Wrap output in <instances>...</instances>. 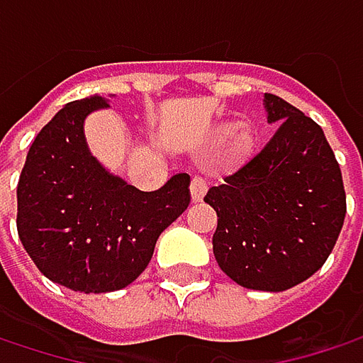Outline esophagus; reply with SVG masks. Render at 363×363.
Segmentation results:
<instances>
[{
    "label": "esophagus",
    "mask_w": 363,
    "mask_h": 363,
    "mask_svg": "<svg viewBox=\"0 0 363 363\" xmlns=\"http://www.w3.org/2000/svg\"><path fill=\"white\" fill-rule=\"evenodd\" d=\"M206 191H208V184H206L203 179H197V177H195V179L191 181V199H193L195 203L203 199Z\"/></svg>",
    "instance_id": "34e87169"
}]
</instances>
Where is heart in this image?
<instances>
[{"label":"heart","instance_id":"heart-1","mask_svg":"<svg viewBox=\"0 0 363 363\" xmlns=\"http://www.w3.org/2000/svg\"><path fill=\"white\" fill-rule=\"evenodd\" d=\"M210 143L214 147L227 145V162L229 166L238 168L250 162L258 151V132L250 123H235V121H220L210 136Z\"/></svg>","mask_w":363,"mask_h":363}]
</instances>
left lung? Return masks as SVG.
Wrapping results in <instances>:
<instances>
[{"label": "left lung", "instance_id": "left-lung-1", "mask_svg": "<svg viewBox=\"0 0 363 363\" xmlns=\"http://www.w3.org/2000/svg\"><path fill=\"white\" fill-rule=\"evenodd\" d=\"M264 109L277 132L203 201L218 216V267L244 288L281 292L322 269L342 229L347 197L324 130L275 94H264Z\"/></svg>", "mask_w": 363, "mask_h": 363}]
</instances>
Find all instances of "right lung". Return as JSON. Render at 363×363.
<instances>
[{"label": "right lung", "mask_w": 363, "mask_h": 363, "mask_svg": "<svg viewBox=\"0 0 363 363\" xmlns=\"http://www.w3.org/2000/svg\"><path fill=\"white\" fill-rule=\"evenodd\" d=\"M105 96L73 101L35 136L18 179V238L37 269L75 292H115L149 264L155 242L191 201L189 174L138 191L92 157L84 121Z\"/></svg>", "instance_id": "obj_1"}]
</instances>
